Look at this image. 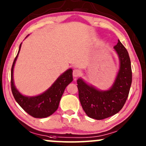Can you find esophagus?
Instances as JSON below:
<instances>
[{
	"instance_id": "esophagus-1",
	"label": "esophagus",
	"mask_w": 146,
	"mask_h": 146,
	"mask_svg": "<svg viewBox=\"0 0 146 146\" xmlns=\"http://www.w3.org/2000/svg\"><path fill=\"white\" fill-rule=\"evenodd\" d=\"M81 73H82L81 70L78 69V68H75V69L73 70V75L74 78H78V76H80V75H81Z\"/></svg>"
}]
</instances>
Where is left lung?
Masks as SVG:
<instances>
[{
    "label": "left lung",
    "mask_w": 146,
    "mask_h": 146,
    "mask_svg": "<svg viewBox=\"0 0 146 146\" xmlns=\"http://www.w3.org/2000/svg\"><path fill=\"white\" fill-rule=\"evenodd\" d=\"M114 49L119 60V68L110 88L99 90L81 78L77 81L79 99L83 110L88 117L97 120L119 113L125 104L131 86V63L128 51L119 40Z\"/></svg>",
    "instance_id": "1"
}]
</instances>
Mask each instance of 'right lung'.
<instances>
[{
	"label": "right lung",
	"mask_w": 146,
	"mask_h": 146,
	"mask_svg": "<svg viewBox=\"0 0 146 146\" xmlns=\"http://www.w3.org/2000/svg\"><path fill=\"white\" fill-rule=\"evenodd\" d=\"M21 45L22 43L20 44L18 54L15 58L11 67V91L16 101L25 112L35 118H45L54 113L58 109L60 99L65 88L73 81V70L72 68H68L64 72L46 91L41 94L36 96H26L23 95L15 86L14 81V68Z\"/></svg>",
	"instance_id": "add662e5"
}]
</instances>
